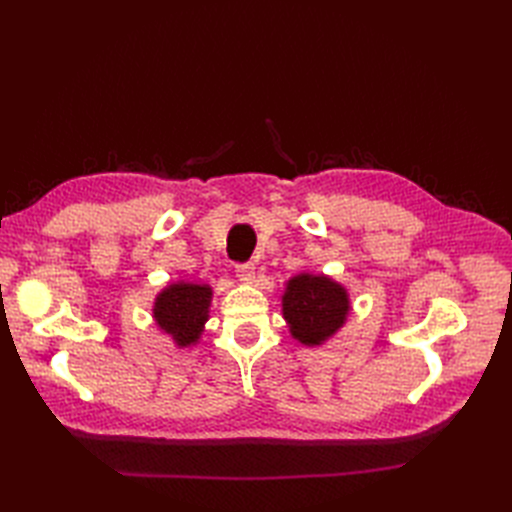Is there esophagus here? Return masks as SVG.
<instances>
[{
	"mask_svg": "<svg viewBox=\"0 0 512 512\" xmlns=\"http://www.w3.org/2000/svg\"><path fill=\"white\" fill-rule=\"evenodd\" d=\"M235 273H237V277H239L241 282L252 284V282H254V275H256L254 262H243V265H237V267H235Z\"/></svg>",
	"mask_w": 512,
	"mask_h": 512,
	"instance_id": "1",
	"label": "esophagus"
}]
</instances>
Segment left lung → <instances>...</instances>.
Here are the masks:
<instances>
[{
  "label": "left lung",
  "mask_w": 512,
  "mask_h": 512,
  "mask_svg": "<svg viewBox=\"0 0 512 512\" xmlns=\"http://www.w3.org/2000/svg\"><path fill=\"white\" fill-rule=\"evenodd\" d=\"M350 312L348 290L327 275L299 273L288 280L282 314L290 335L303 346H320L331 339Z\"/></svg>",
  "instance_id": "left-lung-1"
}]
</instances>
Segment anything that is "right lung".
Listing matches in <instances>:
<instances>
[{
	"instance_id": "1",
	"label": "right lung",
	"mask_w": 512,
	"mask_h": 512,
	"mask_svg": "<svg viewBox=\"0 0 512 512\" xmlns=\"http://www.w3.org/2000/svg\"><path fill=\"white\" fill-rule=\"evenodd\" d=\"M211 286L194 282H177L166 286L153 303V320L173 337L177 348L198 344L205 331L211 305Z\"/></svg>"
}]
</instances>
